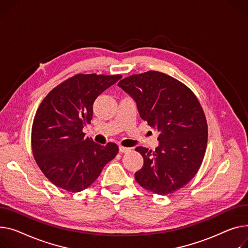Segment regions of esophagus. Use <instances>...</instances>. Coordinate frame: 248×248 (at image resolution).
I'll return each instance as SVG.
<instances>
[{
	"label": "esophagus",
	"mask_w": 248,
	"mask_h": 248,
	"mask_svg": "<svg viewBox=\"0 0 248 248\" xmlns=\"http://www.w3.org/2000/svg\"><path fill=\"white\" fill-rule=\"evenodd\" d=\"M119 151H120V153H122V154H124V153H128L129 151H130V148H128V147H124V146H120L119 147Z\"/></svg>",
	"instance_id": "obj_1"
}]
</instances>
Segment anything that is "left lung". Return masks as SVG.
Returning <instances> with one entry per match:
<instances>
[{"label":"left lung","mask_w":248,"mask_h":248,"mask_svg":"<svg viewBox=\"0 0 248 248\" xmlns=\"http://www.w3.org/2000/svg\"><path fill=\"white\" fill-rule=\"evenodd\" d=\"M118 86L136 101L140 118L159 131L155 151L136 148L143 157L136 180L159 195L184 187L199 171L207 145V123L197 97L181 81L156 71L131 75Z\"/></svg>","instance_id":"1"}]
</instances>
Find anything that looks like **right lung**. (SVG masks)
Segmentation results:
<instances>
[{"label": "right lung", "mask_w": 248, "mask_h": 248, "mask_svg": "<svg viewBox=\"0 0 248 248\" xmlns=\"http://www.w3.org/2000/svg\"><path fill=\"white\" fill-rule=\"evenodd\" d=\"M121 75L78 74L54 88L41 103L31 126V151L42 172L69 192L89 187L119 146H103L86 138L95 98L115 84Z\"/></svg>", "instance_id": "1"}]
</instances>
